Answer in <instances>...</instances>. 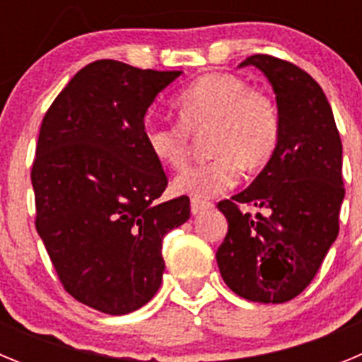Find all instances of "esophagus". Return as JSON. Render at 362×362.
Returning a JSON list of instances; mask_svg holds the SVG:
<instances>
[{
  "instance_id": "1",
  "label": "esophagus",
  "mask_w": 362,
  "mask_h": 362,
  "mask_svg": "<svg viewBox=\"0 0 362 362\" xmlns=\"http://www.w3.org/2000/svg\"><path fill=\"white\" fill-rule=\"evenodd\" d=\"M212 206L214 204L210 203V201H203V199H192V203H190V210L194 216H196V214L204 212V210L212 209Z\"/></svg>"
}]
</instances>
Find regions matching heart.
<instances>
[{
  "label": "heart",
  "mask_w": 362,
  "mask_h": 362,
  "mask_svg": "<svg viewBox=\"0 0 362 362\" xmlns=\"http://www.w3.org/2000/svg\"><path fill=\"white\" fill-rule=\"evenodd\" d=\"M179 121H146V148L161 165L174 170L190 159L192 134L210 129L214 158L190 166L174 179V192L192 199H210L239 183L243 166L257 170L276 153L281 116L268 92L248 88L245 79L225 72L204 74L174 99Z\"/></svg>",
  "instance_id": "1"
}]
</instances>
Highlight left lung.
Returning a JSON list of instances; mask_svg holds the SVG:
<instances>
[{
  "instance_id": "obj_1",
  "label": "left lung",
  "mask_w": 362,
  "mask_h": 362,
  "mask_svg": "<svg viewBox=\"0 0 362 362\" xmlns=\"http://www.w3.org/2000/svg\"><path fill=\"white\" fill-rule=\"evenodd\" d=\"M254 65L276 92L281 137L276 153L246 190L217 209L228 221L217 267L228 288L254 303H286L312 283L339 233L344 199L343 145L319 83L279 57L255 54ZM241 204L269 212L254 218Z\"/></svg>"
}]
</instances>
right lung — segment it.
Returning a JSON list of instances; mask_svg holds the SVG:
<instances>
[{"instance_id":"1","label":"right lung","mask_w":362,"mask_h":362,"mask_svg":"<svg viewBox=\"0 0 362 362\" xmlns=\"http://www.w3.org/2000/svg\"><path fill=\"white\" fill-rule=\"evenodd\" d=\"M181 70L99 59L47 110L30 179L36 230L63 288L110 315L161 286L163 238L190 217L187 196L158 201L168 179L146 148L145 114Z\"/></svg>"}]
</instances>
